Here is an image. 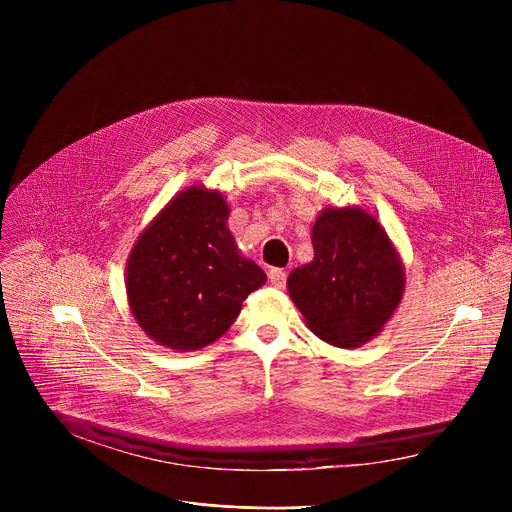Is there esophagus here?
<instances>
[{
	"instance_id": "1",
	"label": "esophagus",
	"mask_w": 512,
	"mask_h": 512,
	"mask_svg": "<svg viewBox=\"0 0 512 512\" xmlns=\"http://www.w3.org/2000/svg\"><path fill=\"white\" fill-rule=\"evenodd\" d=\"M286 272L282 270V267H272L270 274H267V278H270V282L276 286V288H284L286 286Z\"/></svg>"
}]
</instances>
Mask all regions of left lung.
I'll use <instances>...</instances> for the list:
<instances>
[{
	"instance_id": "left-lung-1",
	"label": "left lung",
	"mask_w": 512,
	"mask_h": 512,
	"mask_svg": "<svg viewBox=\"0 0 512 512\" xmlns=\"http://www.w3.org/2000/svg\"><path fill=\"white\" fill-rule=\"evenodd\" d=\"M313 261L288 276L309 330L340 348L378 336L405 292V267L382 224L361 207H326L311 228Z\"/></svg>"
}]
</instances>
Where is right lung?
Returning a JSON list of instances; mask_svg holds the SVG:
<instances>
[{
  "label": "right lung",
  "instance_id": "right-lung-1",
  "mask_svg": "<svg viewBox=\"0 0 512 512\" xmlns=\"http://www.w3.org/2000/svg\"><path fill=\"white\" fill-rule=\"evenodd\" d=\"M230 207L203 184L178 193L141 232L126 263V294L137 324L157 344L199 351L234 324L261 267L240 255Z\"/></svg>",
  "mask_w": 512,
  "mask_h": 512
}]
</instances>
